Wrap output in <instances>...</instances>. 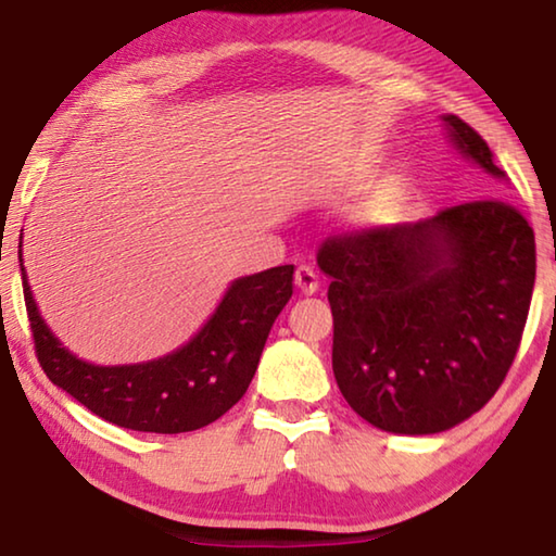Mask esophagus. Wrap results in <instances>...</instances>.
<instances>
[{
	"mask_svg": "<svg viewBox=\"0 0 556 556\" xmlns=\"http://www.w3.org/2000/svg\"><path fill=\"white\" fill-rule=\"evenodd\" d=\"M294 281H296V287L304 291V294H316V291H318V275H316L314 267L299 265Z\"/></svg>",
	"mask_w": 556,
	"mask_h": 556,
	"instance_id": "34e87169",
	"label": "esophagus"
}]
</instances>
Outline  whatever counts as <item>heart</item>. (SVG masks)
<instances>
[{
    "mask_svg": "<svg viewBox=\"0 0 556 556\" xmlns=\"http://www.w3.org/2000/svg\"><path fill=\"white\" fill-rule=\"evenodd\" d=\"M384 208V191H370L365 193L361 201H357L353 208H351V218L361 225H368L375 218H378V213Z\"/></svg>",
    "mask_w": 556,
    "mask_h": 556,
    "instance_id": "b5f03b06",
    "label": "heart"
}]
</instances>
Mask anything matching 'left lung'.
<instances>
[{
  "label": "left lung",
  "instance_id": "obj_1",
  "mask_svg": "<svg viewBox=\"0 0 556 556\" xmlns=\"http://www.w3.org/2000/svg\"><path fill=\"white\" fill-rule=\"evenodd\" d=\"M460 156L497 181L485 139L444 115ZM331 285L333 375L345 402L392 434H439L501 388L534 289V232L505 199L355 230L318 250Z\"/></svg>",
  "mask_w": 556,
  "mask_h": 556
}]
</instances>
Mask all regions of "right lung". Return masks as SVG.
<instances>
[{"label":"right lung","mask_w":556,"mask_h":556,"mask_svg":"<svg viewBox=\"0 0 556 556\" xmlns=\"http://www.w3.org/2000/svg\"><path fill=\"white\" fill-rule=\"evenodd\" d=\"M22 285L36 357L53 384L117 427L181 434L213 425L248 392L269 328L291 299L294 265L235 279L208 324L178 351L112 368L61 345L36 308L24 265Z\"/></svg>","instance_id":"1"}]
</instances>
